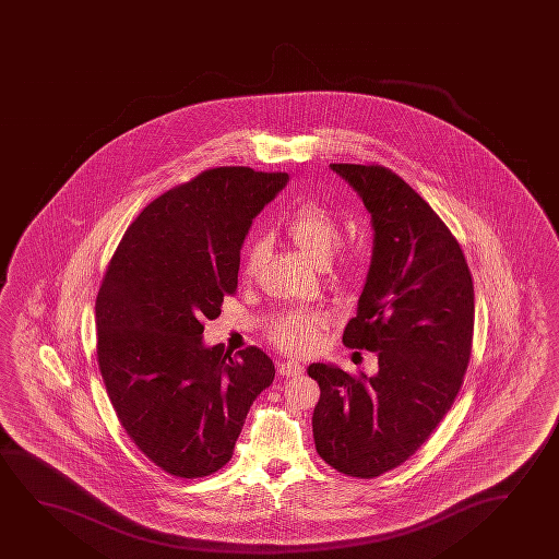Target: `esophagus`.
Here are the masks:
<instances>
[{
    "label": "esophagus",
    "instance_id": "1",
    "mask_svg": "<svg viewBox=\"0 0 559 559\" xmlns=\"http://www.w3.org/2000/svg\"><path fill=\"white\" fill-rule=\"evenodd\" d=\"M278 372L283 377H300L304 372V365L298 364V361H286V364L278 365Z\"/></svg>",
    "mask_w": 559,
    "mask_h": 559
}]
</instances>
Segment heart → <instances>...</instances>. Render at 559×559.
Instances as JSON below:
<instances>
[{"instance_id": "obj_1", "label": "heart", "mask_w": 559, "mask_h": 559, "mask_svg": "<svg viewBox=\"0 0 559 559\" xmlns=\"http://www.w3.org/2000/svg\"><path fill=\"white\" fill-rule=\"evenodd\" d=\"M284 235L316 265L329 263L342 240L341 223L316 202L301 203L284 221ZM267 255V243L261 238L243 251L242 275L253 278ZM329 326V316L321 311H294L283 317L273 329V342L290 354H309L319 346L321 332Z\"/></svg>"}]
</instances>
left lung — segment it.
<instances>
[{"instance_id":"1","label":"left lung","mask_w":559,"mask_h":559,"mask_svg":"<svg viewBox=\"0 0 559 559\" xmlns=\"http://www.w3.org/2000/svg\"><path fill=\"white\" fill-rule=\"evenodd\" d=\"M331 169L371 213V267L342 342L377 352L379 372L309 365L321 389L313 438L331 467L372 478L407 462L450 412L469 364L475 292L450 228L396 173Z\"/></svg>"}]
</instances>
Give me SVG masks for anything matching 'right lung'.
<instances>
[{
    "label": "right lung",
    "instance_id": "add662e5",
    "mask_svg": "<svg viewBox=\"0 0 559 559\" xmlns=\"http://www.w3.org/2000/svg\"><path fill=\"white\" fill-rule=\"evenodd\" d=\"M286 173L217 167L147 203L96 300L97 365L130 440L182 478L227 465L253 400L275 379L263 349L203 346V321L235 294L251 218Z\"/></svg>",
    "mask_w": 559,
    "mask_h": 559
}]
</instances>
